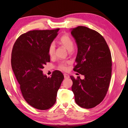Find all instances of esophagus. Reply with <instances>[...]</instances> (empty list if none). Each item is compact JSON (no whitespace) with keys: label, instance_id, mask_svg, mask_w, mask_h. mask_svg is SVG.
I'll use <instances>...</instances> for the list:
<instances>
[{"label":"esophagus","instance_id":"1","mask_svg":"<svg viewBox=\"0 0 128 128\" xmlns=\"http://www.w3.org/2000/svg\"><path fill=\"white\" fill-rule=\"evenodd\" d=\"M64 78H69V75L67 74H64Z\"/></svg>","mask_w":128,"mask_h":128}]
</instances>
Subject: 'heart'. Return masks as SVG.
<instances>
[{
  "mask_svg": "<svg viewBox=\"0 0 128 128\" xmlns=\"http://www.w3.org/2000/svg\"><path fill=\"white\" fill-rule=\"evenodd\" d=\"M59 42L63 45L68 51H71L74 48V42L72 38L67 34H64L59 39ZM56 46L54 42L50 44L48 48V54L49 56L52 58L54 56ZM59 69L65 70L67 69V64L65 62H61L59 65Z\"/></svg>",
  "mask_w": 128,
  "mask_h": 128,
  "instance_id": "obj_1",
  "label": "heart"
}]
</instances>
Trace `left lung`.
<instances>
[{"instance_id": "8db88e82", "label": "left lung", "mask_w": 128, "mask_h": 128, "mask_svg": "<svg viewBox=\"0 0 128 128\" xmlns=\"http://www.w3.org/2000/svg\"><path fill=\"white\" fill-rule=\"evenodd\" d=\"M78 48L74 70L85 76L81 80L70 76L75 100L82 108H94L104 100L112 75V56L109 47L99 32L86 26L71 29Z\"/></svg>"}]
</instances>
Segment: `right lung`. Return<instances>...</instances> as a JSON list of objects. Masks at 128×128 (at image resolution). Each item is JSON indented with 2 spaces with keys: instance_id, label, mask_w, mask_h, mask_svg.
I'll return each mask as SVG.
<instances>
[{
  "instance_id": "add662e5",
  "label": "right lung",
  "mask_w": 128,
  "mask_h": 128,
  "mask_svg": "<svg viewBox=\"0 0 128 128\" xmlns=\"http://www.w3.org/2000/svg\"><path fill=\"white\" fill-rule=\"evenodd\" d=\"M59 30L29 31L18 37L12 52V68L22 94L27 103L38 110H48L54 104L64 78L59 70L54 71L51 77L42 71L50 61L48 46Z\"/></svg>"
}]
</instances>
